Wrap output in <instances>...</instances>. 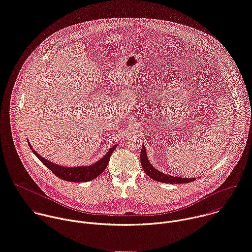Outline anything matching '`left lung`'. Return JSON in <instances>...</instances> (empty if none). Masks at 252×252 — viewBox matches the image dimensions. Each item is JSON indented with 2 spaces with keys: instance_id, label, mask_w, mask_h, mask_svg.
Wrapping results in <instances>:
<instances>
[{
  "instance_id": "1",
  "label": "left lung",
  "mask_w": 252,
  "mask_h": 252,
  "mask_svg": "<svg viewBox=\"0 0 252 252\" xmlns=\"http://www.w3.org/2000/svg\"><path fill=\"white\" fill-rule=\"evenodd\" d=\"M140 162L141 166L144 170V172L153 180L157 182H162V183H169V184H182V183H189L192 181H195L196 178H182V177H177V176H172L169 174H165L159 170H157L155 167L150 163L147 153L145 150L144 145H142L141 152H140Z\"/></svg>"
}]
</instances>
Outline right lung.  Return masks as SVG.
I'll return each mask as SVG.
<instances>
[{"instance_id": "1", "label": "right lung", "mask_w": 252, "mask_h": 252, "mask_svg": "<svg viewBox=\"0 0 252 252\" xmlns=\"http://www.w3.org/2000/svg\"><path fill=\"white\" fill-rule=\"evenodd\" d=\"M28 143L34 153V155L47 167L49 170H51L58 178L69 181V182H88L95 178H97L99 175H101L104 170L107 168L110 157L113 153V151L116 149L118 144L112 146L108 152L98 161L90 164V165H82V166H75V167H67V166H61L58 164H55L42 156H40L32 146L28 139Z\"/></svg>"}]
</instances>
